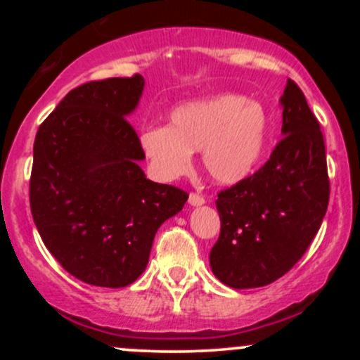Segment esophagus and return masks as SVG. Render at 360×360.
<instances>
[{"label": "esophagus", "mask_w": 360, "mask_h": 360, "mask_svg": "<svg viewBox=\"0 0 360 360\" xmlns=\"http://www.w3.org/2000/svg\"><path fill=\"white\" fill-rule=\"evenodd\" d=\"M188 203L191 206H201V205H205V198L198 193H191L188 198Z\"/></svg>", "instance_id": "esophagus-1"}]
</instances>
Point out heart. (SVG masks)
Returning <instances> with one entry per match:
<instances>
[{
    "instance_id": "obj_1",
    "label": "heart",
    "mask_w": 360,
    "mask_h": 360,
    "mask_svg": "<svg viewBox=\"0 0 360 360\" xmlns=\"http://www.w3.org/2000/svg\"><path fill=\"white\" fill-rule=\"evenodd\" d=\"M269 139V118L257 101L218 94L172 111L171 125L148 127L140 135L143 154L160 179L172 181L191 169L193 152L214 183L232 186L259 166Z\"/></svg>"
}]
</instances>
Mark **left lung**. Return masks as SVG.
Listing matches in <instances>:
<instances>
[{
	"label": "left lung",
	"mask_w": 360,
	"mask_h": 360,
	"mask_svg": "<svg viewBox=\"0 0 360 360\" xmlns=\"http://www.w3.org/2000/svg\"><path fill=\"white\" fill-rule=\"evenodd\" d=\"M283 139L255 174L218 193L220 237L210 252L213 274L233 289L274 283L311 243L326 213L330 181L320 123L289 79Z\"/></svg>",
	"instance_id": "8db88e82"
}]
</instances>
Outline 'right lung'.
Wrapping results in <instances>:
<instances>
[{
    "mask_svg": "<svg viewBox=\"0 0 360 360\" xmlns=\"http://www.w3.org/2000/svg\"><path fill=\"white\" fill-rule=\"evenodd\" d=\"M140 74L69 91L39 127L30 210L49 252L69 274L125 288L146 271L152 242L188 193L147 179L127 117L139 106Z\"/></svg>",
    "mask_w": 360,
    "mask_h": 360,
    "instance_id": "add662e5",
    "label": "right lung"
}]
</instances>
